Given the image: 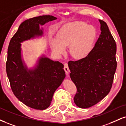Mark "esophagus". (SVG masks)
Masks as SVG:
<instances>
[{
    "label": "esophagus",
    "mask_w": 126,
    "mask_h": 126,
    "mask_svg": "<svg viewBox=\"0 0 126 126\" xmlns=\"http://www.w3.org/2000/svg\"><path fill=\"white\" fill-rule=\"evenodd\" d=\"M64 70L66 72V75H68L69 72V66H68V64L67 63H64Z\"/></svg>",
    "instance_id": "34e87169"
}]
</instances>
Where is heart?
<instances>
[{"mask_svg":"<svg viewBox=\"0 0 126 126\" xmlns=\"http://www.w3.org/2000/svg\"><path fill=\"white\" fill-rule=\"evenodd\" d=\"M97 32L93 26L83 22H76L62 29L56 38L50 42L51 50L57 54L64 53L65 48L69 47L70 54L76 59L87 56L93 49Z\"/></svg>","mask_w":126,"mask_h":126,"instance_id":"b5f03b06","label":"heart"}]
</instances>
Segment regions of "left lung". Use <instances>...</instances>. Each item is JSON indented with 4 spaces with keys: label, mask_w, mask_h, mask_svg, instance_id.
I'll return each mask as SVG.
<instances>
[{
    "label": "left lung",
    "mask_w": 126,
    "mask_h": 126,
    "mask_svg": "<svg viewBox=\"0 0 126 126\" xmlns=\"http://www.w3.org/2000/svg\"><path fill=\"white\" fill-rule=\"evenodd\" d=\"M101 34L84 58L70 61V76L78 92L74 101L80 108L90 107L108 94L116 70V43L106 23L99 20Z\"/></svg>",
    "instance_id": "left-lung-1"
}]
</instances>
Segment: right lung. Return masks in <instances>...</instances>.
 <instances>
[{"label":"right lung","instance_id":"1","mask_svg":"<svg viewBox=\"0 0 126 126\" xmlns=\"http://www.w3.org/2000/svg\"><path fill=\"white\" fill-rule=\"evenodd\" d=\"M56 19L44 15L26 20L12 37L7 50L6 67L12 92L23 103L37 110L50 106L54 93L66 77L64 65L42 54L34 67L28 69L23 59L21 43L42 37L43 28L40 26Z\"/></svg>","mask_w":126,"mask_h":126}]
</instances>
